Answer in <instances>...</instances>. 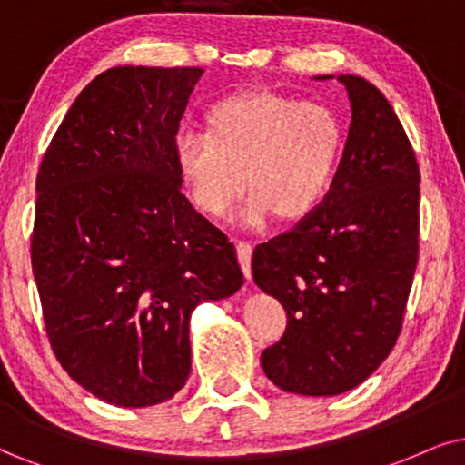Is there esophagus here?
<instances>
[{
  "mask_svg": "<svg viewBox=\"0 0 465 465\" xmlns=\"http://www.w3.org/2000/svg\"><path fill=\"white\" fill-rule=\"evenodd\" d=\"M236 252H238L240 268H242L246 279H251V255H252L251 242H244V240H240V242H236Z\"/></svg>",
  "mask_w": 465,
  "mask_h": 465,
  "instance_id": "esophagus-1",
  "label": "esophagus"
}]
</instances>
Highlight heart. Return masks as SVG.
<instances>
[{"label": "heart", "instance_id": "b5f03b06", "mask_svg": "<svg viewBox=\"0 0 465 465\" xmlns=\"http://www.w3.org/2000/svg\"><path fill=\"white\" fill-rule=\"evenodd\" d=\"M343 148V122L328 104L246 90L210 104L205 131L175 133L173 164L193 205L210 219H223L249 184L240 219L260 227L274 214L298 221L313 213L332 189Z\"/></svg>", "mask_w": 465, "mask_h": 465}]
</instances>
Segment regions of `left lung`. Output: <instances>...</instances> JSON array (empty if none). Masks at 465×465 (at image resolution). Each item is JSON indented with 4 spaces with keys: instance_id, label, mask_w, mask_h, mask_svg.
<instances>
[{
    "instance_id": "left-lung-1",
    "label": "left lung",
    "mask_w": 465,
    "mask_h": 465,
    "mask_svg": "<svg viewBox=\"0 0 465 465\" xmlns=\"http://www.w3.org/2000/svg\"><path fill=\"white\" fill-rule=\"evenodd\" d=\"M332 79V76H317ZM351 104L332 189L290 232L252 252V279L287 313L263 373L287 392L332 397L371 375L401 332L419 262L420 172L378 87L339 74Z\"/></svg>"
}]
</instances>
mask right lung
Returning a JSON list of instances; mask_svg holds the SVG:
<instances>
[{"instance_id": "obj_1", "label": "right lung", "mask_w": 465, "mask_h": 465, "mask_svg": "<svg viewBox=\"0 0 465 465\" xmlns=\"http://www.w3.org/2000/svg\"><path fill=\"white\" fill-rule=\"evenodd\" d=\"M202 68L115 66L76 96L36 178L32 268L57 361L120 408L172 399L189 320L244 283L236 249L180 193L173 137Z\"/></svg>"}]
</instances>
